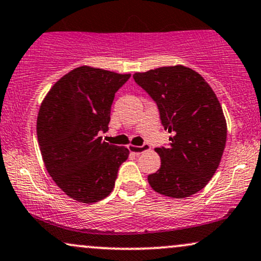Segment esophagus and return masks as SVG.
Segmentation results:
<instances>
[{"label": "esophagus", "instance_id": "esophagus-1", "mask_svg": "<svg viewBox=\"0 0 261 261\" xmlns=\"http://www.w3.org/2000/svg\"><path fill=\"white\" fill-rule=\"evenodd\" d=\"M151 147L147 145V143H143L142 146H130V151L134 152L135 154H141L142 152H146V151H149Z\"/></svg>", "mask_w": 261, "mask_h": 261}]
</instances>
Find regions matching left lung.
I'll use <instances>...</instances> for the list:
<instances>
[{
  "mask_svg": "<svg viewBox=\"0 0 261 261\" xmlns=\"http://www.w3.org/2000/svg\"><path fill=\"white\" fill-rule=\"evenodd\" d=\"M135 82L157 104L168 130V147H158L161 168L148 175L151 188L164 196L184 199L206 187L218 168L227 124L216 94L201 74L185 66L136 72Z\"/></svg>",
  "mask_w": 261,
  "mask_h": 261,
  "instance_id": "left-lung-1",
  "label": "left lung"
}]
</instances>
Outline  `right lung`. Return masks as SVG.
I'll list each match as a JSON object with an SVG mask.
<instances>
[{
  "label": "right lung",
  "mask_w": 261,
  "mask_h": 261,
  "mask_svg": "<svg viewBox=\"0 0 261 261\" xmlns=\"http://www.w3.org/2000/svg\"><path fill=\"white\" fill-rule=\"evenodd\" d=\"M131 74L81 66L60 79L39 109L37 134L46 170L71 199L92 203L113 191L126 147L99 136L110 121L115 93Z\"/></svg>",
  "instance_id": "obj_1"
}]
</instances>
